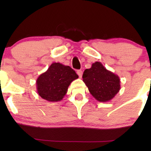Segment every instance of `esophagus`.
<instances>
[{"label":"esophagus","mask_w":151,"mask_h":151,"mask_svg":"<svg viewBox=\"0 0 151 151\" xmlns=\"http://www.w3.org/2000/svg\"><path fill=\"white\" fill-rule=\"evenodd\" d=\"M77 74H78V76H79V78H81V77H82V71L81 70H77Z\"/></svg>","instance_id":"obj_1"}]
</instances>
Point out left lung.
Instances as JSON below:
<instances>
[{"instance_id": "8db88e82", "label": "left lung", "mask_w": 151, "mask_h": 151, "mask_svg": "<svg viewBox=\"0 0 151 151\" xmlns=\"http://www.w3.org/2000/svg\"><path fill=\"white\" fill-rule=\"evenodd\" d=\"M82 78L90 93L99 101H109L121 89L119 76L106 70L100 62L84 70Z\"/></svg>"}]
</instances>
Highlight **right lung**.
I'll list each match as a JSON object with an SVG mask.
<instances>
[{"instance_id":"add662e5","label":"right lung","mask_w":151,"mask_h":151,"mask_svg":"<svg viewBox=\"0 0 151 151\" xmlns=\"http://www.w3.org/2000/svg\"><path fill=\"white\" fill-rule=\"evenodd\" d=\"M78 77L75 71L70 66L53 62L37 79V91L41 97L48 101H61L72 81Z\"/></svg>"}]
</instances>
